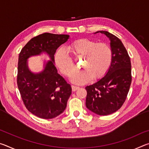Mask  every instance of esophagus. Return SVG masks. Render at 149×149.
Instances as JSON below:
<instances>
[{"label":"esophagus","mask_w":149,"mask_h":149,"mask_svg":"<svg viewBox=\"0 0 149 149\" xmlns=\"http://www.w3.org/2000/svg\"><path fill=\"white\" fill-rule=\"evenodd\" d=\"M72 91H75L79 89V87H77V86H75V85H72Z\"/></svg>","instance_id":"obj_1"}]
</instances>
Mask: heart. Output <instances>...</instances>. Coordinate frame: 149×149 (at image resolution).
Here are the masks:
<instances>
[{"label":"heart","mask_w":149,"mask_h":149,"mask_svg":"<svg viewBox=\"0 0 149 149\" xmlns=\"http://www.w3.org/2000/svg\"><path fill=\"white\" fill-rule=\"evenodd\" d=\"M70 51L75 58L84 57L81 67L84 70L72 75L76 84H84L93 79H100L107 74L112 60V51L105 42H97L88 39L77 40L69 46ZM54 62L60 72L70 76L76 69L74 60L64 47H60L54 55Z\"/></svg>","instance_id":"obj_1"}]
</instances>
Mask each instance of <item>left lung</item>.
<instances>
[{"label": "left lung", "instance_id": "1", "mask_svg": "<svg viewBox=\"0 0 149 149\" xmlns=\"http://www.w3.org/2000/svg\"><path fill=\"white\" fill-rule=\"evenodd\" d=\"M109 38L112 60L107 74L94 84L85 87L86 107L98 115L107 116L122 107L132 83V65L122 41L110 33L99 31Z\"/></svg>", "mask_w": 149, "mask_h": 149}]
</instances>
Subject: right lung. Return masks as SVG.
I'll list each match as a JSON object with an SVG mask.
<instances>
[{
  "mask_svg": "<svg viewBox=\"0 0 149 149\" xmlns=\"http://www.w3.org/2000/svg\"><path fill=\"white\" fill-rule=\"evenodd\" d=\"M69 37L45 33L32 38L19 54L17 87L27 109L40 118L51 119L62 114L72 94L71 85L58 74L54 64L56 49ZM42 52H46L51 60L41 72L34 74L28 68L27 59Z\"/></svg>",
  "mask_w": 149,
  "mask_h": 149,
  "instance_id": "right-lung-1",
  "label": "right lung"
}]
</instances>
